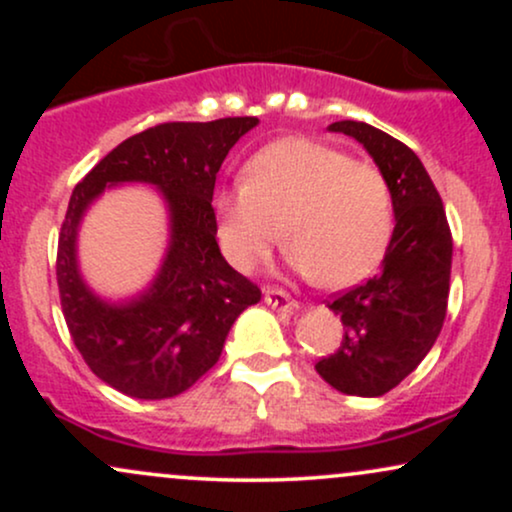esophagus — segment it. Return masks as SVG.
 Instances as JSON below:
<instances>
[{
    "instance_id": "34e87169",
    "label": "esophagus",
    "mask_w": 512,
    "mask_h": 512,
    "mask_svg": "<svg viewBox=\"0 0 512 512\" xmlns=\"http://www.w3.org/2000/svg\"><path fill=\"white\" fill-rule=\"evenodd\" d=\"M264 303L274 310H293L298 308V301L291 296L289 291L279 289V286H267L264 289Z\"/></svg>"
}]
</instances>
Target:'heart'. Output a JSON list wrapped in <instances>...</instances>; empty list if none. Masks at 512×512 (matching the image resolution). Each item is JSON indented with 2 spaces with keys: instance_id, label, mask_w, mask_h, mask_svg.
I'll use <instances>...</instances> for the list:
<instances>
[{
  "instance_id": "obj_1",
  "label": "heart",
  "mask_w": 512,
  "mask_h": 512,
  "mask_svg": "<svg viewBox=\"0 0 512 512\" xmlns=\"http://www.w3.org/2000/svg\"><path fill=\"white\" fill-rule=\"evenodd\" d=\"M214 219L223 255L240 272L267 260L281 222L291 238V267L337 289L378 267L392 238L395 202L375 163L315 139L284 137L250 158L245 182L216 195Z\"/></svg>"
}]
</instances>
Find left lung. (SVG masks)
Instances as JSON below:
<instances>
[{
	"label": "left lung",
	"instance_id": "obj_1",
	"mask_svg": "<svg viewBox=\"0 0 512 512\" xmlns=\"http://www.w3.org/2000/svg\"><path fill=\"white\" fill-rule=\"evenodd\" d=\"M330 129L361 142L383 168L397 223L383 269L327 301L342 317L344 337L315 370L346 395L380 397L436 344L448 313L452 233L431 175L407 144L366 122L342 120Z\"/></svg>",
	"mask_w": 512,
	"mask_h": 512
}]
</instances>
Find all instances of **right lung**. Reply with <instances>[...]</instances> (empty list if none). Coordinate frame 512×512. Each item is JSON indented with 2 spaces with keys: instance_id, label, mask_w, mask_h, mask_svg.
Wrapping results in <instances>:
<instances>
[{
  "instance_id": "add662e5",
  "label": "right lung",
  "mask_w": 512,
  "mask_h": 512,
  "mask_svg": "<svg viewBox=\"0 0 512 512\" xmlns=\"http://www.w3.org/2000/svg\"><path fill=\"white\" fill-rule=\"evenodd\" d=\"M257 117L163 122L101 158L74 187L57 240L62 315L86 366L137 399L185 392L219 361L226 334L260 286L223 260L216 243V173ZM117 181H151L169 199L171 248L155 286L137 302H98L75 272V226L88 203Z\"/></svg>"
}]
</instances>
